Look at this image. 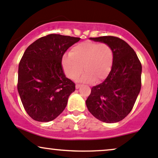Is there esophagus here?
I'll use <instances>...</instances> for the list:
<instances>
[{
  "label": "esophagus",
  "mask_w": 158,
  "mask_h": 158,
  "mask_svg": "<svg viewBox=\"0 0 158 158\" xmlns=\"http://www.w3.org/2000/svg\"><path fill=\"white\" fill-rule=\"evenodd\" d=\"M81 87V85H79V84H76V89H78V88H79Z\"/></svg>",
  "instance_id": "1"
}]
</instances>
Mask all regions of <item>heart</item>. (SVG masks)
<instances>
[{
    "label": "heart",
    "mask_w": 158,
    "mask_h": 158,
    "mask_svg": "<svg viewBox=\"0 0 158 158\" xmlns=\"http://www.w3.org/2000/svg\"><path fill=\"white\" fill-rule=\"evenodd\" d=\"M113 63V52L106 43L85 41L78 43L70 49L69 55L62 58V67L68 78L76 80L86 71L83 82H101L110 73Z\"/></svg>",
    "instance_id": "heart-1"
}]
</instances>
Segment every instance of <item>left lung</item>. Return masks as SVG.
<instances>
[{"mask_svg": "<svg viewBox=\"0 0 158 158\" xmlns=\"http://www.w3.org/2000/svg\"><path fill=\"white\" fill-rule=\"evenodd\" d=\"M90 40L108 44L113 52V63L106 79L91 88L86 106L98 120L118 122L131 112L139 94L141 62L134 50L120 38L105 36Z\"/></svg>", "mask_w": 158, "mask_h": 158, "instance_id": "1", "label": "left lung"}]
</instances>
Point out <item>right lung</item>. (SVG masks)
Returning <instances> with one entry per match:
<instances>
[{
	"label": "right lung",
	"instance_id": "1",
	"mask_svg": "<svg viewBox=\"0 0 158 158\" xmlns=\"http://www.w3.org/2000/svg\"><path fill=\"white\" fill-rule=\"evenodd\" d=\"M80 38L52 34L31 43L19 64L18 88L31 118L48 122L56 118L75 91V83L62 68L64 54Z\"/></svg>",
	"mask_w": 158,
	"mask_h": 158
}]
</instances>
